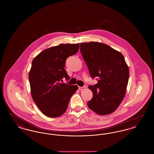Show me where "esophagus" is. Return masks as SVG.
I'll return each instance as SVG.
<instances>
[{"mask_svg":"<svg viewBox=\"0 0 154 154\" xmlns=\"http://www.w3.org/2000/svg\"><path fill=\"white\" fill-rule=\"evenodd\" d=\"M84 89H85V87H84V86H83V87H79V90H83Z\"/></svg>","mask_w":154,"mask_h":154,"instance_id":"esophagus-1","label":"esophagus"}]
</instances>
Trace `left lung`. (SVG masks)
<instances>
[{
	"mask_svg": "<svg viewBox=\"0 0 154 154\" xmlns=\"http://www.w3.org/2000/svg\"><path fill=\"white\" fill-rule=\"evenodd\" d=\"M80 51L92 79L97 83L89 85L92 99L88 107L99 115L113 112L124 97L129 70L123 55L107 44L91 42L80 43Z\"/></svg>",
	"mask_w": 154,
	"mask_h": 154,
	"instance_id": "left-lung-1",
	"label": "left lung"
}]
</instances>
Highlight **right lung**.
Listing matches in <instances>:
<instances>
[{"instance_id":"1","label":"right lung","mask_w":154,"mask_h":154,"mask_svg":"<svg viewBox=\"0 0 154 154\" xmlns=\"http://www.w3.org/2000/svg\"><path fill=\"white\" fill-rule=\"evenodd\" d=\"M79 44H61L44 50L34 58L29 73L32 98L48 117H58L66 111L77 85L61 83L70 77L64 69L66 59L75 54Z\"/></svg>"}]
</instances>
